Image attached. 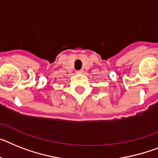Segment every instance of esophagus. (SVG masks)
<instances>
[{"instance_id": "obj_1", "label": "esophagus", "mask_w": 158, "mask_h": 158, "mask_svg": "<svg viewBox=\"0 0 158 158\" xmlns=\"http://www.w3.org/2000/svg\"><path fill=\"white\" fill-rule=\"evenodd\" d=\"M76 73L77 74H82V73H83V71H82V70H80V71H76Z\"/></svg>"}]
</instances>
